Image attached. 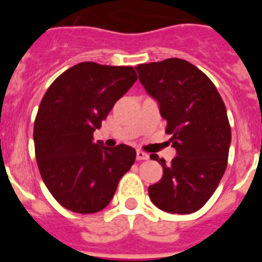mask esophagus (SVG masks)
I'll return each instance as SVG.
<instances>
[{"mask_svg":"<svg viewBox=\"0 0 262 262\" xmlns=\"http://www.w3.org/2000/svg\"><path fill=\"white\" fill-rule=\"evenodd\" d=\"M136 159H138L139 161H143V160H148V159H149V155L145 154V152L142 151V149H138V151H136Z\"/></svg>","mask_w":262,"mask_h":262,"instance_id":"obj_1","label":"esophagus"}]
</instances>
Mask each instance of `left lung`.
<instances>
[{
  "mask_svg": "<svg viewBox=\"0 0 262 262\" xmlns=\"http://www.w3.org/2000/svg\"><path fill=\"white\" fill-rule=\"evenodd\" d=\"M139 80L156 98L177 156L165 160L163 177L148 187L152 203L170 214L200 210L216 190L227 163L231 126L223 99L212 81L186 60L166 59L139 64Z\"/></svg>",
  "mask_w": 262,
  "mask_h": 262,
  "instance_id": "left-lung-1",
  "label": "left lung"
}]
</instances>
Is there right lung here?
<instances>
[{"instance_id":"add662e5","label":"right lung","mask_w":262,"mask_h":262,"mask_svg":"<svg viewBox=\"0 0 262 262\" xmlns=\"http://www.w3.org/2000/svg\"><path fill=\"white\" fill-rule=\"evenodd\" d=\"M138 80L133 67L80 62L53 81L39 105L34 144L39 172L53 198L77 214L110 203L136 151L93 143V133Z\"/></svg>"}]
</instances>
